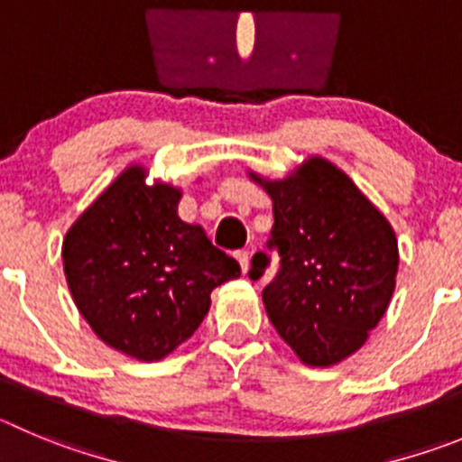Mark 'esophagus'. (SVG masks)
Instances as JSON below:
<instances>
[{"instance_id":"34e87169","label":"esophagus","mask_w":462,"mask_h":462,"mask_svg":"<svg viewBox=\"0 0 462 462\" xmlns=\"http://www.w3.org/2000/svg\"><path fill=\"white\" fill-rule=\"evenodd\" d=\"M235 255H236V260H239L241 271H244V273H248V266H251V253H248V251H236Z\"/></svg>"}]
</instances>
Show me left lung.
<instances>
[{"label":"left lung","instance_id":"1","mask_svg":"<svg viewBox=\"0 0 462 462\" xmlns=\"http://www.w3.org/2000/svg\"><path fill=\"white\" fill-rule=\"evenodd\" d=\"M273 200L269 248L280 271L262 291L280 337L310 367H330L367 342L390 305L399 245L387 218L346 172L310 157L282 180L251 172ZM269 266L255 253L251 278Z\"/></svg>","mask_w":462,"mask_h":462}]
</instances>
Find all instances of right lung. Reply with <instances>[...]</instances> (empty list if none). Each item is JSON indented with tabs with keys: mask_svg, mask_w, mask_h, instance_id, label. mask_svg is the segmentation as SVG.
Wrapping results in <instances>:
<instances>
[{
	"mask_svg": "<svg viewBox=\"0 0 462 462\" xmlns=\"http://www.w3.org/2000/svg\"><path fill=\"white\" fill-rule=\"evenodd\" d=\"M182 191L145 184L129 166L72 223L63 271L77 310L116 351L143 362L187 342L209 312V294L239 278L235 257L178 217Z\"/></svg>",
	"mask_w": 462,
	"mask_h": 462,
	"instance_id": "obj_1",
	"label": "right lung"
}]
</instances>
